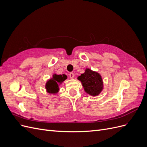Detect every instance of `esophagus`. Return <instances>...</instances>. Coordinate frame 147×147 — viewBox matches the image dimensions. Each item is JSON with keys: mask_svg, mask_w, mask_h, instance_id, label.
<instances>
[{"mask_svg": "<svg viewBox=\"0 0 147 147\" xmlns=\"http://www.w3.org/2000/svg\"><path fill=\"white\" fill-rule=\"evenodd\" d=\"M69 77H70V78H74V73H70L69 74Z\"/></svg>", "mask_w": 147, "mask_h": 147, "instance_id": "obj_1", "label": "esophagus"}]
</instances>
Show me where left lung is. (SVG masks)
Returning a JSON list of instances; mask_svg holds the SVG:
<instances>
[{
  "instance_id": "left-lung-1",
  "label": "left lung",
  "mask_w": 147,
  "mask_h": 147,
  "mask_svg": "<svg viewBox=\"0 0 147 147\" xmlns=\"http://www.w3.org/2000/svg\"><path fill=\"white\" fill-rule=\"evenodd\" d=\"M77 79L80 81L84 90L91 96H97L104 89V83L99 73L86 68L84 72L78 76Z\"/></svg>"
}]
</instances>
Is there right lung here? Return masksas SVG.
<instances>
[{"label":"right lung","mask_w":147,"mask_h":147,"mask_svg":"<svg viewBox=\"0 0 147 147\" xmlns=\"http://www.w3.org/2000/svg\"><path fill=\"white\" fill-rule=\"evenodd\" d=\"M67 78L65 75L53 74L52 77L47 80L45 84L46 91L49 94H56L59 91V86Z\"/></svg>","instance_id":"right-lung-1"}]
</instances>
